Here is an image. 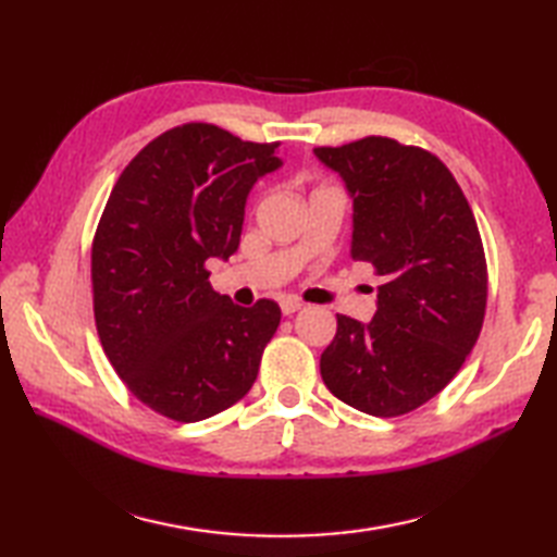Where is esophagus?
I'll list each match as a JSON object with an SVG mask.
<instances>
[{
  "label": "esophagus",
  "mask_w": 557,
  "mask_h": 557,
  "mask_svg": "<svg viewBox=\"0 0 557 557\" xmlns=\"http://www.w3.org/2000/svg\"><path fill=\"white\" fill-rule=\"evenodd\" d=\"M301 306H304V304H301L299 299H292V297L280 301V309H282V313H285V315H292V313L301 311Z\"/></svg>",
  "instance_id": "obj_1"
}]
</instances>
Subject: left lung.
<instances>
[{
    "label": "left lung",
    "mask_w": 557,
    "mask_h": 557,
    "mask_svg": "<svg viewBox=\"0 0 557 557\" xmlns=\"http://www.w3.org/2000/svg\"><path fill=\"white\" fill-rule=\"evenodd\" d=\"M313 152L351 198V258L383 277L371 323L337 315L323 383L363 413L401 417L441 393L479 339L488 272L474 212L423 148L366 136Z\"/></svg>",
    "instance_id": "8db88e82"
}]
</instances>
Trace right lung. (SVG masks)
<instances>
[{
  "instance_id": "obj_1",
  "label": "right lung",
  "mask_w": 557,
  "mask_h": 557,
  "mask_svg": "<svg viewBox=\"0 0 557 557\" xmlns=\"http://www.w3.org/2000/svg\"><path fill=\"white\" fill-rule=\"evenodd\" d=\"M277 146L212 124L170 128L126 164L104 206L90 256L98 335L162 417L194 423L236 405L280 325L275 301L236 306L206 268L239 248L248 194L282 168Z\"/></svg>"
}]
</instances>
